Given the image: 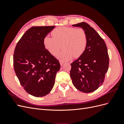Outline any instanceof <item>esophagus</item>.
<instances>
[{"label":"esophagus","instance_id":"1","mask_svg":"<svg viewBox=\"0 0 124 124\" xmlns=\"http://www.w3.org/2000/svg\"><path fill=\"white\" fill-rule=\"evenodd\" d=\"M60 64H61V66H62L63 65V62H60Z\"/></svg>","mask_w":124,"mask_h":124}]
</instances>
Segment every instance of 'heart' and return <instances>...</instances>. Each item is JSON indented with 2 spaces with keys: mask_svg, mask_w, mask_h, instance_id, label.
Instances as JSON below:
<instances>
[{
  "mask_svg": "<svg viewBox=\"0 0 124 124\" xmlns=\"http://www.w3.org/2000/svg\"><path fill=\"white\" fill-rule=\"evenodd\" d=\"M53 38L49 36L43 39V45L46 49L54 56L57 55L62 47L63 50L57 58L60 61H68L73 57H80L86 48L87 36L83 29L72 27H58L52 31Z\"/></svg>",
  "mask_w": 124,
  "mask_h": 124,
  "instance_id": "b5f03b06",
  "label": "heart"
}]
</instances>
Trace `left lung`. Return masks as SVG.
I'll return each mask as SVG.
<instances>
[{"instance_id": "left-lung-1", "label": "left lung", "mask_w": 124, "mask_h": 124, "mask_svg": "<svg viewBox=\"0 0 124 124\" xmlns=\"http://www.w3.org/2000/svg\"><path fill=\"white\" fill-rule=\"evenodd\" d=\"M82 28L87 36L84 53L71 63L70 78L74 87L83 93L96 91L102 84L109 63L107 47L95 30L85 22L74 24Z\"/></svg>"}]
</instances>
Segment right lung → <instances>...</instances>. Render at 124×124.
Wrapping results in <instances>:
<instances>
[{
  "label": "right lung",
  "mask_w": 124,
  "mask_h": 124,
  "mask_svg": "<svg viewBox=\"0 0 124 124\" xmlns=\"http://www.w3.org/2000/svg\"><path fill=\"white\" fill-rule=\"evenodd\" d=\"M55 26H33L18 41L13 55L14 69L26 92L36 97L50 93L61 68L44 47L43 39Z\"/></svg>",
  "instance_id": "obj_1"
}]
</instances>
